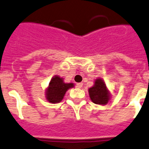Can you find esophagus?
Wrapping results in <instances>:
<instances>
[{
	"label": "esophagus",
	"instance_id": "34e87169",
	"mask_svg": "<svg viewBox=\"0 0 149 149\" xmlns=\"http://www.w3.org/2000/svg\"><path fill=\"white\" fill-rule=\"evenodd\" d=\"M82 86H83V84L82 83L77 84V88H82Z\"/></svg>",
	"mask_w": 149,
	"mask_h": 149
}]
</instances>
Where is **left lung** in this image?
<instances>
[{"mask_svg":"<svg viewBox=\"0 0 149 149\" xmlns=\"http://www.w3.org/2000/svg\"><path fill=\"white\" fill-rule=\"evenodd\" d=\"M88 93L92 102L99 105H106L111 100V92L102 78L95 80L94 85L89 88Z\"/></svg>","mask_w":149,"mask_h":149,"instance_id":"left-lung-1","label":"left lung"}]
</instances>
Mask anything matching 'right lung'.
I'll list each match as a JSON object with an SVG mask.
<instances>
[{
    "mask_svg": "<svg viewBox=\"0 0 149 149\" xmlns=\"http://www.w3.org/2000/svg\"><path fill=\"white\" fill-rule=\"evenodd\" d=\"M74 87L73 83H65L63 78L56 75L49 81L46 89V99L50 103H58L62 101L66 91Z\"/></svg>",
    "mask_w": 149,
    "mask_h": 149,
    "instance_id": "add662e5",
    "label": "right lung"
}]
</instances>
